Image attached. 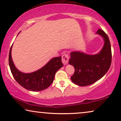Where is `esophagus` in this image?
I'll return each instance as SVG.
<instances>
[{
	"label": "esophagus",
	"instance_id": "34e87169",
	"mask_svg": "<svg viewBox=\"0 0 121 121\" xmlns=\"http://www.w3.org/2000/svg\"><path fill=\"white\" fill-rule=\"evenodd\" d=\"M69 57L68 54L66 53H64L62 57V61L64 65H66V64H68V63L69 62Z\"/></svg>",
	"mask_w": 121,
	"mask_h": 121
}]
</instances>
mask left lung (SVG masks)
I'll use <instances>...</instances> for the list:
<instances>
[{
  "instance_id": "8db88e82",
  "label": "left lung",
  "mask_w": 121,
  "mask_h": 121,
  "mask_svg": "<svg viewBox=\"0 0 121 121\" xmlns=\"http://www.w3.org/2000/svg\"><path fill=\"white\" fill-rule=\"evenodd\" d=\"M96 34L101 36L105 42L99 53L90 55L79 51L70 53L69 64L75 68L71 80L76 85L85 86L95 83L105 75L111 64V48L108 36L101 29Z\"/></svg>"
}]
</instances>
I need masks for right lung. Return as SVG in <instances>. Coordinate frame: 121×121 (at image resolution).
<instances>
[{
	"label": "right lung",
	"instance_id": "right-lung-1",
	"mask_svg": "<svg viewBox=\"0 0 121 121\" xmlns=\"http://www.w3.org/2000/svg\"><path fill=\"white\" fill-rule=\"evenodd\" d=\"M12 46L9 52V64L11 73L16 82L25 89L32 91H39L48 87L53 82L56 72L63 66L62 57L51 59L45 65L36 72L24 73L18 70L13 63L11 54Z\"/></svg>",
	"mask_w": 121,
	"mask_h": 121
}]
</instances>
